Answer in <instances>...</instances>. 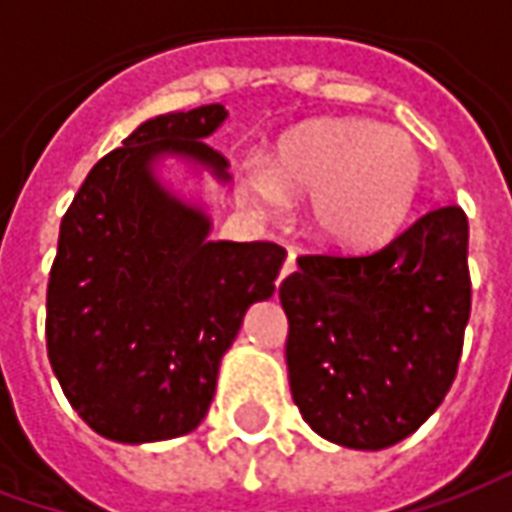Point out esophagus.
Wrapping results in <instances>:
<instances>
[{
    "label": "esophagus",
    "instance_id": "obj_1",
    "mask_svg": "<svg viewBox=\"0 0 512 512\" xmlns=\"http://www.w3.org/2000/svg\"><path fill=\"white\" fill-rule=\"evenodd\" d=\"M293 271H296V255H293V252H290L288 260H285V266H282V274H279L277 285H279V282H282V279H285V277H290V274H293Z\"/></svg>",
    "mask_w": 512,
    "mask_h": 512
}]
</instances>
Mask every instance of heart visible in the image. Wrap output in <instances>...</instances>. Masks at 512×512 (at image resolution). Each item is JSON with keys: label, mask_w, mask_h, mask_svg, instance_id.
Wrapping results in <instances>:
<instances>
[{"label": "heart", "mask_w": 512, "mask_h": 512, "mask_svg": "<svg viewBox=\"0 0 512 512\" xmlns=\"http://www.w3.org/2000/svg\"><path fill=\"white\" fill-rule=\"evenodd\" d=\"M422 172L419 147L400 131L373 120H315L279 142L271 167H249L246 186L268 213L285 211V189L312 191L307 216L315 235L367 249L406 222Z\"/></svg>", "instance_id": "1"}]
</instances>
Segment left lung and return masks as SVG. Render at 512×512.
<instances>
[{"label": "left lung", "instance_id": "obj_1", "mask_svg": "<svg viewBox=\"0 0 512 512\" xmlns=\"http://www.w3.org/2000/svg\"><path fill=\"white\" fill-rule=\"evenodd\" d=\"M469 222L433 208L367 255H301L279 285L293 403L318 436L384 450L450 392L472 312Z\"/></svg>", "mask_w": 512, "mask_h": 512}]
</instances>
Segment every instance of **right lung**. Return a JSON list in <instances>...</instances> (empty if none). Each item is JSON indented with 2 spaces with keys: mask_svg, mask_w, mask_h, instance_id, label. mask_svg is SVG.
I'll return each mask as SVG.
<instances>
[{
  "mask_svg": "<svg viewBox=\"0 0 512 512\" xmlns=\"http://www.w3.org/2000/svg\"><path fill=\"white\" fill-rule=\"evenodd\" d=\"M224 117L208 104L142 123L62 216L46 348L65 397L106 439L145 444L197 428L244 312L277 288L282 246L208 241V213L153 175L156 158L183 156L230 180L205 142Z\"/></svg>",
  "mask_w": 512,
  "mask_h": 512,
  "instance_id": "right-lung-1",
  "label": "right lung"
}]
</instances>
